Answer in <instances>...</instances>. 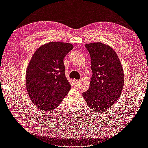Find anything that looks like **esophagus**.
Returning a JSON list of instances; mask_svg holds the SVG:
<instances>
[{"label":"esophagus","mask_w":148,"mask_h":148,"mask_svg":"<svg viewBox=\"0 0 148 148\" xmlns=\"http://www.w3.org/2000/svg\"><path fill=\"white\" fill-rule=\"evenodd\" d=\"M79 82H80V80H76V79L74 80V82H75V84L79 83Z\"/></svg>","instance_id":"1"}]
</instances>
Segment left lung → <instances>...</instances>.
I'll return each instance as SVG.
<instances>
[{"label":"left lung","instance_id":"obj_1","mask_svg":"<svg viewBox=\"0 0 148 148\" xmlns=\"http://www.w3.org/2000/svg\"><path fill=\"white\" fill-rule=\"evenodd\" d=\"M91 57L92 75L88 90L82 93L93 110L105 111L117 101L124 83L123 71L117 55L101 42L86 44Z\"/></svg>","mask_w":148,"mask_h":148}]
</instances>
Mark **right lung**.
Returning <instances> with one entry per match:
<instances>
[{
  "label": "right lung",
  "mask_w": 148,
  "mask_h": 148,
  "mask_svg": "<svg viewBox=\"0 0 148 148\" xmlns=\"http://www.w3.org/2000/svg\"><path fill=\"white\" fill-rule=\"evenodd\" d=\"M73 49V45L50 42L38 49L26 73V85L34 105L50 111L60 104L71 86L65 75L64 58Z\"/></svg>",
  "instance_id": "add662e5"
}]
</instances>
